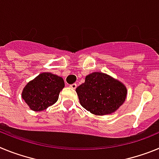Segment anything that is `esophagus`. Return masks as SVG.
I'll use <instances>...</instances> for the list:
<instances>
[{"label": "esophagus", "mask_w": 159, "mask_h": 159, "mask_svg": "<svg viewBox=\"0 0 159 159\" xmlns=\"http://www.w3.org/2000/svg\"><path fill=\"white\" fill-rule=\"evenodd\" d=\"M69 87L71 88H72V89H75V88H77V84H71Z\"/></svg>", "instance_id": "34e87169"}]
</instances>
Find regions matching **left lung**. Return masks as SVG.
<instances>
[{
    "label": "left lung",
    "instance_id": "1",
    "mask_svg": "<svg viewBox=\"0 0 159 159\" xmlns=\"http://www.w3.org/2000/svg\"><path fill=\"white\" fill-rule=\"evenodd\" d=\"M81 106L96 116L111 114L125 102L127 90L124 84L105 73L95 71L75 89Z\"/></svg>",
    "mask_w": 159,
    "mask_h": 159
}]
</instances>
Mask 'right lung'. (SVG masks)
<instances>
[{
	"label": "right lung",
	"instance_id": "add662e5",
	"mask_svg": "<svg viewBox=\"0 0 159 159\" xmlns=\"http://www.w3.org/2000/svg\"><path fill=\"white\" fill-rule=\"evenodd\" d=\"M64 88L62 77L50 72L40 73L24 88L22 99L31 110L40 111L57 102Z\"/></svg>",
	"mask_w": 159,
	"mask_h": 159
}]
</instances>
